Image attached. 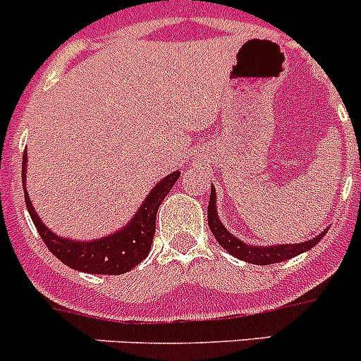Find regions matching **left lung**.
Returning <instances> with one entry per match:
<instances>
[{
	"instance_id": "left-lung-1",
	"label": "left lung",
	"mask_w": 361,
	"mask_h": 361,
	"mask_svg": "<svg viewBox=\"0 0 361 361\" xmlns=\"http://www.w3.org/2000/svg\"><path fill=\"white\" fill-rule=\"evenodd\" d=\"M216 195H214V188H211L209 195V204H207V225H209L211 232H213L214 239L220 243L221 248H225L232 257L239 258V260L250 262V264L257 265H269V264H278V262H285L288 258L297 257V255L304 253V251L314 248L322 238L325 235L319 234L318 238L311 239V241L300 243V245H278V246H250L245 245L241 239H235L231 232H227V228L221 225V221L218 220L216 213Z\"/></svg>"
}]
</instances>
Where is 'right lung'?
I'll list each match as a JSON object with an SVG mask.
<instances>
[{"label":"right lung","instance_id":"obj_1","mask_svg":"<svg viewBox=\"0 0 361 361\" xmlns=\"http://www.w3.org/2000/svg\"><path fill=\"white\" fill-rule=\"evenodd\" d=\"M23 162V178L25 181V162H27L25 152ZM178 176H180V173H171L169 176H166L160 183H157V187L145 199L141 209L137 211L136 216L126 228L104 239H97V241L78 243L57 238L42 224L38 214L35 213L31 199L27 197V192H25V183L24 199L29 214L32 218V224L38 228L39 238L43 239L47 248L52 251L63 264L76 269V271L89 272V274L118 276L123 272H129L130 269L136 267L141 260L147 258L152 241H154L155 218H157L159 206L169 194L173 185L176 183Z\"/></svg>","mask_w":361,"mask_h":361}]
</instances>
